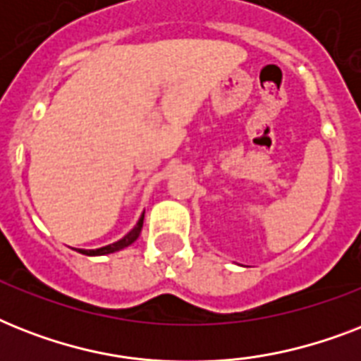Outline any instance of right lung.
<instances>
[{
  "mask_svg": "<svg viewBox=\"0 0 361 361\" xmlns=\"http://www.w3.org/2000/svg\"><path fill=\"white\" fill-rule=\"evenodd\" d=\"M142 225H144V214L140 215V219L136 223L133 228H130L127 234H125L121 240L114 241V243H110V245H104V247H99V249H76L78 252L82 255H87V257H103V255H110V252H116V251H121L125 247H129L130 243H135L140 236V231H142Z\"/></svg>",
  "mask_w": 361,
  "mask_h": 361,
  "instance_id": "obj_1",
  "label": "right lung"
}]
</instances>
